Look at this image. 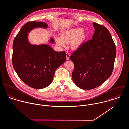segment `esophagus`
I'll return each instance as SVG.
<instances>
[{
    "label": "esophagus",
    "mask_w": 129,
    "mask_h": 129,
    "mask_svg": "<svg viewBox=\"0 0 129 129\" xmlns=\"http://www.w3.org/2000/svg\"><path fill=\"white\" fill-rule=\"evenodd\" d=\"M66 55L67 59V60H69V58H70V53H69V52H66Z\"/></svg>",
    "instance_id": "34e87169"
}]
</instances>
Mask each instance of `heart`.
<instances>
[{"label":"heart","instance_id":"obj_1","mask_svg":"<svg viewBox=\"0 0 129 129\" xmlns=\"http://www.w3.org/2000/svg\"><path fill=\"white\" fill-rule=\"evenodd\" d=\"M83 31V29L78 28L64 32L62 34L61 38L57 37L55 39L56 43L59 46H63L66 43L72 41L80 35L72 43L73 47L74 48H77L81 45L86 37V35L84 34H81Z\"/></svg>","mask_w":129,"mask_h":129}]
</instances>
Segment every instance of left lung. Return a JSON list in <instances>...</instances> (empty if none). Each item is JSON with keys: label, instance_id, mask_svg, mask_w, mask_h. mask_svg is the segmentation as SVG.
<instances>
[{"label": "left lung", "instance_id": "1", "mask_svg": "<svg viewBox=\"0 0 129 129\" xmlns=\"http://www.w3.org/2000/svg\"><path fill=\"white\" fill-rule=\"evenodd\" d=\"M95 31L92 39L83 42L70 56L74 64L72 79L81 89L94 88L112 75L116 47L109 31L93 22Z\"/></svg>", "mask_w": 129, "mask_h": 129}]
</instances>
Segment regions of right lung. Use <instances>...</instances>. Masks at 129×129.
<instances>
[{
	"mask_svg": "<svg viewBox=\"0 0 129 129\" xmlns=\"http://www.w3.org/2000/svg\"><path fill=\"white\" fill-rule=\"evenodd\" d=\"M47 27L43 22L29 21L21 27L13 43V67L23 82L36 89L49 86L55 70L66 60L64 51H56L48 45H34L28 42L29 31L36 27ZM54 41L50 40L51 43Z\"/></svg>",
	"mask_w": 129,
	"mask_h": 129,
	"instance_id": "obj_1",
	"label": "right lung"
}]
</instances>
